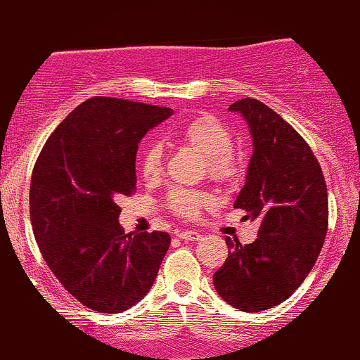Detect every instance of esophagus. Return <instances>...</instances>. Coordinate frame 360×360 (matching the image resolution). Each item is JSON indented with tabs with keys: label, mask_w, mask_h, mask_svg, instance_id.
<instances>
[{
	"label": "esophagus",
	"mask_w": 360,
	"mask_h": 360,
	"mask_svg": "<svg viewBox=\"0 0 360 360\" xmlns=\"http://www.w3.org/2000/svg\"><path fill=\"white\" fill-rule=\"evenodd\" d=\"M177 237L181 238V240H200L201 235L198 232H194V230H184V232H177Z\"/></svg>",
	"instance_id": "esophagus-1"
}]
</instances>
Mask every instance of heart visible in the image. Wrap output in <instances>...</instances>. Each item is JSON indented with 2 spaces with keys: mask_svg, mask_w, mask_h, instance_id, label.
I'll return each mask as SVG.
<instances>
[{
  "mask_svg": "<svg viewBox=\"0 0 360 360\" xmlns=\"http://www.w3.org/2000/svg\"><path fill=\"white\" fill-rule=\"evenodd\" d=\"M169 135L206 155V167L212 179L226 183L237 176L238 162L233 154V135L213 115H198L186 120L181 125L172 128ZM162 160L164 150L159 143H148L143 147L139 159V169L143 179H157L162 171ZM210 203L212 196L198 189L176 188L166 196V206L171 213L188 220L196 218Z\"/></svg>",
  "mask_w": 360,
  "mask_h": 360,
  "instance_id": "1",
  "label": "heart"
}]
</instances>
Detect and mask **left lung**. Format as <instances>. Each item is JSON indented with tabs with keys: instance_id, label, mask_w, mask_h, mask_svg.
<instances>
[{
	"instance_id": "obj_1",
	"label": "left lung",
	"mask_w": 360,
	"mask_h": 360,
	"mask_svg": "<svg viewBox=\"0 0 360 360\" xmlns=\"http://www.w3.org/2000/svg\"><path fill=\"white\" fill-rule=\"evenodd\" d=\"M250 127L254 154L235 208L259 220V237H226L229 257L213 274L218 295L257 313L288 300L315 266L328 230V193L320 164L298 131L254 98L230 105Z\"/></svg>"
}]
</instances>
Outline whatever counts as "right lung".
<instances>
[{"label":"right lung","instance_id":"1","mask_svg":"<svg viewBox=\"0 0 360 360\" xmlns=\"http://www.w3.org/2000/svg\"><path fill=\"white\" fill-rule=\"evenodd\" d=\"M166 106L94 96L81 103L40 152L30 183V220L40 254L86 308L120 313L154 284L171 245L166 232L125 233L117 201L137 189L135 155Z\"/></svg>","mask_w":360,"mask_h":360}]
</instances>
